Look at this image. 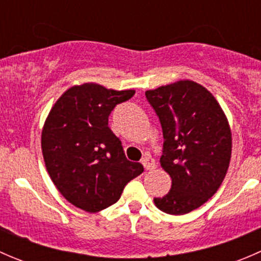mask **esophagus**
<instances>
[{
  "label": "esophagus",
  "instance_id": "esophagus-1",
  "mask_svg": "<svg viewBox=\"0 0 261 261\" xmlns=\"http://www.w3.org/2000/svg\"><path fill=\"white\" fill-rule=\"evenodd\" d=\"M143 165L146 170L155 169V160L152 159L150 155H146V156L143 159Z\"/></svg>",
  "mask_w": 261,
  "mask_h": 261
}]
</instances>
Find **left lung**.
<instances>
[{
  "label": "left lung",
  "mask_w": 261,
  "mask_h": 261,
  "mask_svg": "<svg viewBox=\"0 0 261 261\" xmlns=\"http://www.w3.org/2000/svg\"><path fill=\"white\" fill-rule=\"evenodd\" d=\"M164 136L160 165L172 188L154 198L160 211L186 215L206 203L227 173L232 150L228 120L213 94L183 80L145 92Z\"/></svg>",
  "instance_id": "left-lung-1"
}]
</instances>
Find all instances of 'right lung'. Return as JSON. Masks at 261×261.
I'll list each match as a JSON object with an SVG mask.
<instances>
[{"instance_id":"add662e5","label":"right lung","mask_w":261,"mask_h":261,"mask_svg":"<svg viewBox=\"0 0 261 261\" xmlns=\"http://www.w3.org/2000/svg\"><path fill=\"white\" fill-rule=\"evenodd\" d=\"M134 89L115 91L98 83L73 86L58 98L41 131V151L50 179L68 202L87 212L116 203L131 179L144 172L126 159L109 127L115 106Z\"/></svg>"}]
</instances>
